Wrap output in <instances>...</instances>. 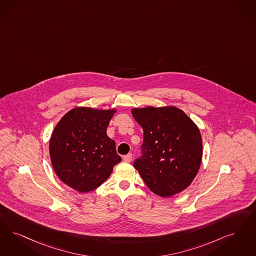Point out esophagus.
Masks as SVG:
<instances>
[{"mask_svg": "<svg viewBox=\"0 0 256 256\" xmlns=\"http://www.w3.org/2000/svg\"><path fill=\"white\" fill-rule=\"evenodd\" d=\"M123 160L124 162H128V163L132 162V154H126V155H124L123 157Z\"/></svg>", "mask_w": 256, "mask_h": 256, "instance_id": "1", "label": "esophagus"}]
</instances>
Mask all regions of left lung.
I'll use <instances>...</instances> for the list:
<instances>
[{"instance_id":"left-lung-1","label":"left lung","mask_w":256,"mask_h":256,"mask_svg":"<svg viewBox=\"0 0 256 256\" xmlns=\"http://www.w3.org/2000/svg\"><path fill=\"white\" fill-rule=\"evenodd\" d=\"M144 130L142 156L134 168L155 194L170 197L186 190L202 161V137L194 122L172 106L132 108Z\"/></svg>"}]
</instances>
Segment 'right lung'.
<instances>
[{"label":"right lung","mask_w":256,"mask_h":256,"mask_svg":"<svg viewBox=\"0 0 256 256\" xmlns=\"http://www.w3.org/2000/svg\"><path fill=\"white\" fill-rule=\"evenodd\" d=\"M116 110L75 108L56 124L50 141L52 166L59 179L79 192L102 184L121 162L106 128Z\"/></svg>","instance_id":"right-lung-1"}]
</instances>
